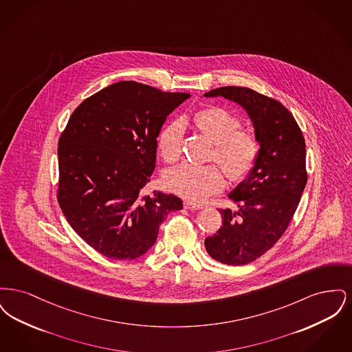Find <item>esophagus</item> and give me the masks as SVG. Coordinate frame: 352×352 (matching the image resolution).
Here are the masks:
<instances>
[{"instance_id": "34e87169", "label": "esophagus", "mask_w": 352, "mask_h": 352, "mask_svg": "<svg viewBox=\"0 0 352 352\" xmlns=\"http://www.w3.org/2000/svg\"><path fill=\"white\" fill-rule=\"evenodd\" d=\"M184 206L186 210H201V208H203V206H201V204H197V203L188 201H184Z\"/></svg>"}]
</instances>
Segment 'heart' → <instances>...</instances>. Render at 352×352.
<instances>
[{"instance_id": "heart-1", "label": "heart", "mask_w": 352, "mask_h": 352, "mask_svg": "<svg viewBox=\"0 0 352 352\" xmlns=\"http://www.w3.org/2000/svg\"><path fill=\"white\" fill-rule=\"evenodd\" d=\"M195 128L214 142L212 160L232 181L245 178L254 168L260 153V144L254 134L240 128V120L231 111L221 107H206L192 116ZM184 122L173 120L158 135V149L166 162H175L182 155ZM168 190L191 201H203L218 192L224 177L217 165L182 164L168 168L164 175Z\"/></svg>"}]
</instances>
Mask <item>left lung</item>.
<instances>
[{"instance_id": "left-lung-1", "label": "left lung", "mask_w": 352, "mask_h": 352, "mask_svg": "<svg viewBox=\"0 0 352 352\" xmlns=\"http://www.w3.org/2000/svg\"><path fill=\"white\" fill-rule=\"evenodd\" d=\"M240 104L250 115L260 153L250 177L228 195L232 211L219 210L223 226L206 237L208 254L227 265H245L284 234L307 182L306 145L293 115L280 101L247 87H220L204 94Z\"/></svg>"}]
</instances>
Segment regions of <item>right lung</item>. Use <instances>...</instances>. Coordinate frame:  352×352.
Listing matches in <instances>:
<instances>
[{"label": "right lung", "mask_w": 352, "mask_h": 352, "mask_svg": "<svg viewBox=\"0 0 352 352\" xmlns=\"http://www.w3.org/2000/svg\"><path fill=\"white\" fill-rule=\"evenodd\" d=\"M146 84L118 82L72 112L58 142L56 198L84 241L113 260H133L155 243L160 226L182 201L142 194L155 168L166 116L188 99Z\"/></svg>", "instance_id": "right-lung-1"}]
</instances>
